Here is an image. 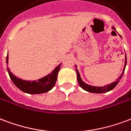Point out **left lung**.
I'll return each mask as SVG.
<instances>
[{
    "instance_id": "obj_1",
    "label": "left lung",
    "mask_w": 131,
    "mask_h": 131,
    "mask_svg": "<svg viewBox=\"0 0 131 131\" xmlns=\"http://www.w3.org/2000/svg\"><path fill=\"white\" fill-rule=\"evenodd\" d=\"M113 29L115 30L114 27H113ZM121 37V36H120ZM125 64H124V67L123 71L122 73V74L120 75V76L119 77L117 80L115 82H113V83L110 84L108 85L104 86H94L89 85L87 84H86L85 82H84L82 80L81 77H80V73H79L78 70L77 69V66L75 65V69H76L77 72V78H78V82L80 86V87L82 89L85 90L88 92L90 93H102L108 92V91H110L112 89H113L115 86H117V84H118V82H119V80H121L122 77L124 73V71H125L126 65V55L125 57Z\"/></svg>"
}]
</instances>
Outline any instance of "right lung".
<instances>
[{
  "instance_id": "right-lung-1",
  "label": "right lung",
  "mask_w": 131,
  "mask_h": 131,
  "mask_svg": "<svg viewBox=\"0 0 131 131\" xmlns=\"http://www.w3.org/2000/svg\"><path fill=\"white\" fill-rule=\"evenodd\" d=\"M6 62L8 64V54L6 58ZM61 63L57 66L52 72L44 78L34 81H27L18 78L7 69L8 73L13 83L21 90L22 91L29 94H40L49 91L55 86L56 82L58 73L60 69Z\"/></svg>"
}]
</instances>
